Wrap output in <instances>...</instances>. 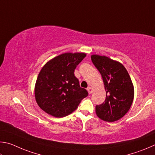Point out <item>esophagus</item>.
Masks as SVG:
<instances>
[{
    "label": "esophagus",
    "mask_w": 155,
    "mask_h": 155,
    "mask_svg": "<svg viewBox=\"0 0 155 155\" xmlns=\"http://www.w3.org/2000/svg\"><path fill=\"white\" fill-rule=\"evenodd\" d=\"M87 91H88L89 94H91L92 93H93V89H92L91 87H88L87 88Z\"/></svg>",
    "instance_id": "1"
}]
</instances>
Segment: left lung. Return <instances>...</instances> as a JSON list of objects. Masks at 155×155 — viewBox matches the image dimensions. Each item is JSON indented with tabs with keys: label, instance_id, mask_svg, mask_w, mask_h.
I'll return each mask as SVG.
<instances>
[{
	"label": "left lung",
	"instance_id": "left-lung-1",
	"mask_svg": "<svg viewBox=\"0 0 155 155\" xmlns=\"http://www.w3.org/2000/svg\"><path fill=\"white\" fill-rule=\"evenodd\" d=\"M94 66L102 76L106 98L96 105L97 116L106 122L118 120L126 114L134 98V88L131 78L123 64L105 56H91Z\"/></svg>",
	"mask_w": 155,
	"mask_h": 155
}]
</instances>
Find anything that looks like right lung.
<instances>
[{
	"mask_svg": "<svg viewBox=\"0 0 155 155\" xmlns=\"http://www.w3.org/2000/svg\"><path fill=\"white\" fill-rule=\"evenodd\" d=\"M86 56L85 53H64L43 67L35 87V99L41 109L56 118L64 117L77 109L88 94L74 75Z\"/></svg>",
	"mask_w": 155,
	"mask_h": 155,
	"instance_id": "obj_1",
	"label": "right lung"
}]
</instances>
